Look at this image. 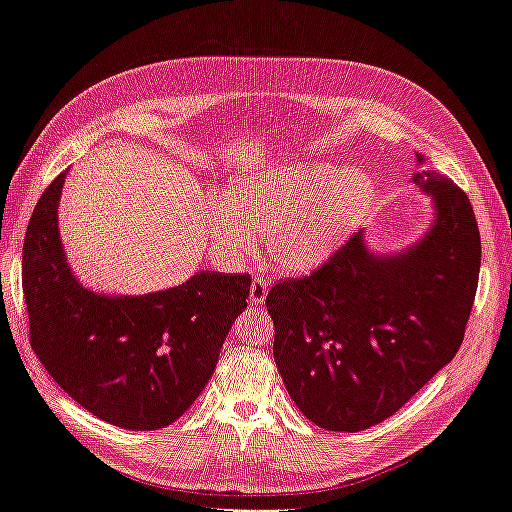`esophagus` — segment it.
Wrapping results in <instances>:
<instances>
[{"instance_id":"34e87169","label":"esophagus","mask_w":512,"mask_h":512,"mask_svg":"<svg viewBox=\"0 0 512 512\" xmlns=\"http://www.w3.org/2000/svg\"><path fill=\"white\" fill-rule=\"evenodd\" d=\"M267 293H269V282L262 280V278H254L252 286H250V303H252V306H260V303L267 299Z\"/></svg>"}]
</instances>
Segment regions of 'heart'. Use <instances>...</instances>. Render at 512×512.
<instances>
[{
  "label": "heart",
  "instance_id": "b5f03b06",
  "mask_svg": "<svg viewBox=\"0 0 512 512\" xmlns=\"http://www.w3.org/2000/svg\"><path fill=\"white\" fill-rule=\"evenodd\" d=\"M377 200L368 172L327 161H297L243 176L206 213V232L224 258L243 260L265 232L275 265L321 267L364 222Z\"/></svg>",
  "mask_w": 512,
  "mask_h": 512
}]
</instances>
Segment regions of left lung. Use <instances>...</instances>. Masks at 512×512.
Listing matches in <instances>:
<instances>
[{
  "label": "left lung",
  "instance_id": "1",
  "mask_svg": "<svg viewBox=\"0 0 512 512\" xmlns=\"http://www.w3.org/2000/svg\"><path fill=\"white\" fill-rule=\"evenodd\" d=\"M413 185L433 222L398 252H372L355 232L308 278L267 295L273 357L299 411L327 431L379 424L457 355L480 273V232L465 191L424 170Z\"/></svg>",
  "mask_w": 512,
  "mask_h": 512
}]
</instances>
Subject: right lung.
<instances>
[{"label":"right lung","mask_w":512,"mask_h":512,"mask_svg":"<svg viewBox=\"0 0 512 512\" xmlns=\"http://www.w3.org/2000/svg\"><path fill=\"white\" fill-rule=\"evenodd\" d=\"M68 170L40 196L23 243V297L40 364L92 416L129 431L178 420L209 383L247 308V273L198 271L148 295H105L68 265L58 206Z\"/></svg>","instance_id":"right-lung-1"}]
</instances>
